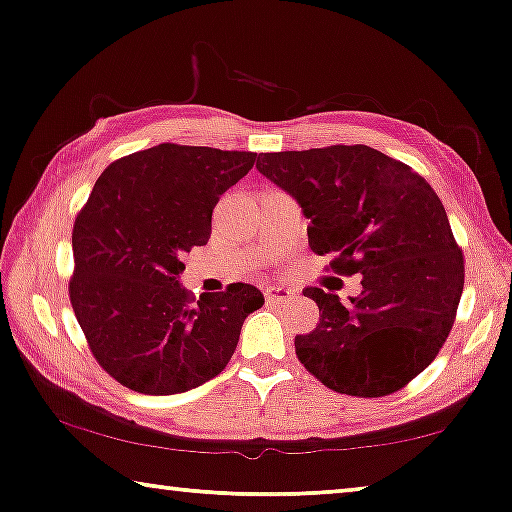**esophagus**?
<instances>
[{
	"instance_id": "1",
	"label": "esophagus",
	"mask_w": 512,
	"mask_h": 512,
	"mask_svg": "<svg viewBox=\"0 0 512 512\" xmlns=\"http://www.w3.org/2000/svg\"><path fill=\"white\" fill-rule=\"evenodd\" d=\"M296 296V291H291L289 286H265V298L268 303H286Z\"/></svg>"
}]
</instances>
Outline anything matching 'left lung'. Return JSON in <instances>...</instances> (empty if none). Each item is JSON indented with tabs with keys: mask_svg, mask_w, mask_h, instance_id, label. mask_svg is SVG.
Listing matches in <instances>:
<instances>
[{
	"mask_svg": "<svg viewBox=\"0 0 512 512\" xmlns=\"http://www.w3.org/2000/svg\"><path fill=\"white\" fill-rule=\"evenodd\" d=\"M258 172L310 219L314 254L335 256L340 275H361V293L310 286L319 324L298 335L296 354L338 394L375 398L405 387L452 331L464 256L429 181L370 146H326L258 156Z\"/></svg>",
	"mask_w": 512,
	"mask_h": 512,
	"instance_id": "1",
	"label": "left lung"
}]
</instances>
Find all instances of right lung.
I'll use <instances>...</instances> for the list:
<instances>
[{
  "instance_id": "obj_1",
  "label": "right lung",
  "mask_w": 512,
  "mask_h": 512,
  "mask_svg": "<svg viewBox=\"0 0 512 512\" xmlns=\"http://www.w3.org/2000/svg\"><path fill=\"white\" fill-rule=\"evenodd\" d=\"M254 163L251 151L158 144L95 181L74 223L69 300L95 359L123 387L170 396L209 382L265 303L251 284L195 300L179 282L181 256L207 244L216 202Z\"/></svg>"
}]
</instances>
